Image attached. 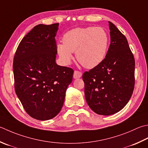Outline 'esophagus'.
I'll use <instances>...</instances> for the list:
<instances>
[{"label": "esophagus", "instance_id": "esophagus-1", "mask_svg": "<svg viewBox=\"0 0 148 148\" xmlns=\"http://www.w3.org/2000/svg\"><path fill=\"white\" fill-rule=\"evenodd\" d=\"M82 76V73L79 71H75L74 72V79H77V78H80Z\"/></svg>", "mask_w": 148, "mask_h": 148}]
</instances>
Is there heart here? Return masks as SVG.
I'll return each instance as SVG.
<instances>
[{
    "instance_id": "heart-1",
    "label": "heart",
    "mask_w": 148,
    "mask_h": 148,
    "mask_svg": "<svg viewBox=\"0 0 148 148\" xmlns=\"http://www.w3.org/2000/svg\"><path fill=\"white\" fill-rule=\"evenodd\" d=\"M63 43L56 45L57 52L65 64H69L76 52L78 62L87 69L94 68L105 60L109 45V35L101 27H77L63 35Z\"/></svg>"
}]
</instances>
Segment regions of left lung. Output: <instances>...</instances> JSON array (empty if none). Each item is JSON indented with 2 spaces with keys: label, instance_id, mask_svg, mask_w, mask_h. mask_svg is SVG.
<instances>
[{
  "label": "left lung",
  "instance_id": "1",
  "mask_svg": "<svg viewBox=\"0 0 148 148\" xmlns=\"http://www.w3.org/2000/svg\"><path fill=\"white\" fill-rule=\"evenodd\" d=\"M109 22L110 45L103 62L83 74L88 105L95 113L110 115L128 103L135 86V59L125 36Z\"/></svg>",
  "mask_w": 148,
  "mask_h": 148
}]
</instances>
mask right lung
Listing matches in <instances>:
<instances>
[{"mask_svg":"<svg viewBox=\"0 0 148 148\" xmlns=\"http://www.w3.org/2000/svg\"><path fill=\"white\" fill-rule=\"evenodd\" d=\"M59 24H39L23 38L13 59L14 89L27 114L46 121L59 114L74 71L56 64Z\"/></svg>","mask_w":148,"mask_h":148,"instance_id":"obj_1","label":"right lung"}]
</instances>
